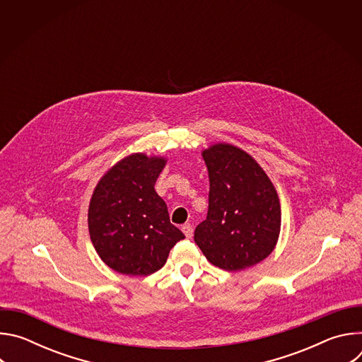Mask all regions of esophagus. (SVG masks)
Masks as SVG:
<instances>
[{"instance_id":"34e87169","label":"esophagus","mask_w":362,"mask_h":362,"mask_svg":"<svg viewBox=\"0 0 362 362\" xmlns=\"http://www.w3.org/2000/svg\"><path fill=\"white\" fill-rule=\"evenodd\" d=\"M182 232L185 233L186 238H192V235H193V226H192L190 223H185V225L182 226Z\"/></svg>"}]
</instances>
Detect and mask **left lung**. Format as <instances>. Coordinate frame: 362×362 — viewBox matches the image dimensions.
<instances>
[{
    "label": "left lung",
    "instance_id": "left-lung-1",
    "mask_svg": "<svg viewBox=\"0 0 362 362\" xmlns=\"http://www.w3.org/2000/svg\"><path fill=\"white\" fill-rule=\"evenodd\" d=\"M209 209L194 242L212 265L236 272L262 262L276 246L281 203L265 170L242 148L216 143L202 151Z\"/></svg>",
    "mask_w": 362,
    "mask_h": 362
}]
</instances>
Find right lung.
<instances>
[{
    "label": "right lung",
    "mask_w": 362,
    "mask_h": 362,
    "mask_svg": "<svg viewBox=\"0 0 362 362\" xmlns=\"http://www.w3.org/2000/svg\"><path fill=\"white\" fill-rule=\"evenodd\" d=\"M165 165V158L133 153L110 168L93 192L90 239L101 261L119 274L147 276L159 271L185 238L154 190Z\"/></svg>",
    "instance_id": "obj_1"
}]
</instances>
